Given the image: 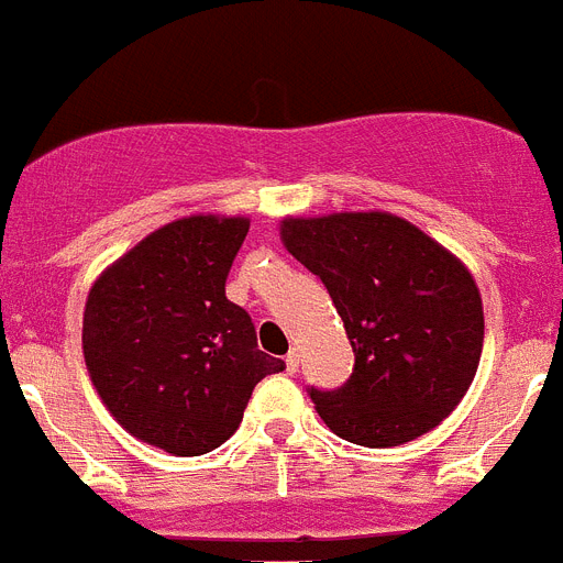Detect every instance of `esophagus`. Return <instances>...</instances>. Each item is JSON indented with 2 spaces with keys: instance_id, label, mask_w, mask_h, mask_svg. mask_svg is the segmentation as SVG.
I'll list each match as a JSON object with an SVG mask.
<instances>
[{
  "instance_id": "obj_1",
  "label": "esophagus",
  "mask_w": 563,
  "mask_h": 563,
  "mask_svg": "<svg viewBox=\"0 0 563 563\" xmlns=\"http://www.w3.org/2000/svg\"><path fill=\"white\" fill-rule=\"evenodd\" d=\"M297 369H300V352H297V349H291V352L286 354V372H289V375H295Z\"/></svg>"
}]
</instances>
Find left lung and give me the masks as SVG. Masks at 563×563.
I'll list each match as a JSON object with an SVG mask.
<instances>
[{"instance_id": "1", "label": "left lung", "mask_w": 563, "mask_h": 563, "mask_svg": "<svg viewBox=\"0 0 563 563\" xmlns=\"http://www.w3.org/2000/svg\"><path fill=\"white\" fill-rule=\"evenodd\" d=\"M283 245L323 280L354 352L320 418L357 446H400L461 404L484 349V306L470 268L386 211L286 217Z\"/></svg>"}]
</instances>
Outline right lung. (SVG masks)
<instances>
[{"label":"right lung","mask_w":563,"mask_h":563,"mask_svg":"<svg viewBox=\"0 0 563 563\" xmlns=\"http://www.w3.org/2000/svg\"><path fill=\"white\" fill-rule=\"evenodd\" d=\"M245 234V217L174 220L99 274L85 300L82 352L99 398L122 429L172 455L229 441L254 386L286 369L225 297Z\"/></svg>","instance_id":"1"}]
</instances>
